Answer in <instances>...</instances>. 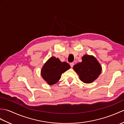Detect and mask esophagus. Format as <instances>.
I'll use <instances>...</instances> for the list:
<instances>
[{
	"mask_svg": "<svg viewBox=\"0 0 124 124\" xmlns=\"http://www.w3.org/2000/svg\"><path fill=\"white\" fill-rule=\"evenodd\" d=\"M70 64L71 67V68H73V65H74V63H73V62H72V63H70Z\"/></svg>",
	"mask_w": 124,
	"mask_h": 124,
	"instance_id": "esophagus-1",
	"label": "esophagus"
}]
</instances>
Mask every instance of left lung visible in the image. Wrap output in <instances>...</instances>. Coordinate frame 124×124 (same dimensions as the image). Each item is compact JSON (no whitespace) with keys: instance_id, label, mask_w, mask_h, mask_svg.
Here are the masks:
<instances>
[{"instance_id":"1","label":"left lung","mask_w":124,"mask_h":124,"mask_svg":"<svg viewBox=\"0 0 124 124\" xmlns=\"http://www.w3.org/2000/svg\"><path fill=\"white\" fill-rule=\"evenodd\" d=\"M73 69L79 75L80 80L85 83L93 82L101 74L102 70L101 65L96 57L87 54L82 57V62L77 63Z\"/></svg>"}]
</instances>
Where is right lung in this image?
<instances>
[{"label": "right lung", "instance_id": "right-lung-1", "mask_svg": "<svg viewBox=\"0 0 124 124\" xmlns=\"http://www.w3.org/2000/svg\"><path fill=\"white\" fill-rule=\"evenodd\" d=\"M70 68L68 63L61 62L59 59L52 56L42 67L41 76L48 85H53L59 81L62 74Z\"/></svg>", "mask_w": 124, "mask_h": 124}]
</instances>
